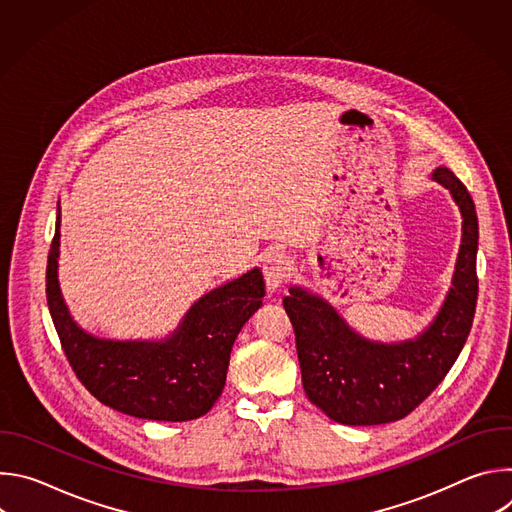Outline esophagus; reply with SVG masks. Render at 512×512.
<instances>
[{
	"label": "esophagus",
	"instance_id": "obj_1",
	"mask_svg": "<svg viewBox=\"0 0 512 512\" xmlns=\"http://www.w3.org/2000/svg\"><path fill=\"white\" fill-rule=\"evenodd\" d=\"M289 271V257L285 253H271L263 263V277L267 289L275 291L277 287H281V283L289 277Z\"/></svg>",
	"mask_w": 512,
	"mask_h": 512
}]
</instances>
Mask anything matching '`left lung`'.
<instances>
[{
    "label": "left lung",
    "mask_w": 512,
    "mask_h": 512,
    "mask_svg": "<svg viewBox=\"0 0 512 512\" xmlns=\"http://www.w3.org/2000/svg\"><path fill=\"white\" fill-rule=\"evenodd\" d=\"M431 178L450 190L462 212V245L446 302L415 340L385 344L362 338L326 300L298 285L283 298L296 332L304 391L342 425L407 417L444 381L470 334L478 300V216L454 172L437 168Z\"/></svg>",
    "instance_id": "8db88e82"
}]
</instances>
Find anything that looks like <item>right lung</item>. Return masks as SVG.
<instances>
[{
    "instance_id": "1",
    "label": "right lung",
    "mask_w": 512,
    "mask_h": 512,
    "mask_svg": "<svg viewBox=\"0 0 512 512\" xmlns=\"http://www.w3.org/2000/svg\"><path fill=\"white\" fill-rule=\"evenodd\" d=\"M60 208L48 253L46 300L72 371L103 405L139 419L188 421L221 397L231 350L243 324L261 306L259 267L214 287L164 340H105L70 318L58 285Z\"/></svg>"
}]
</instances>
